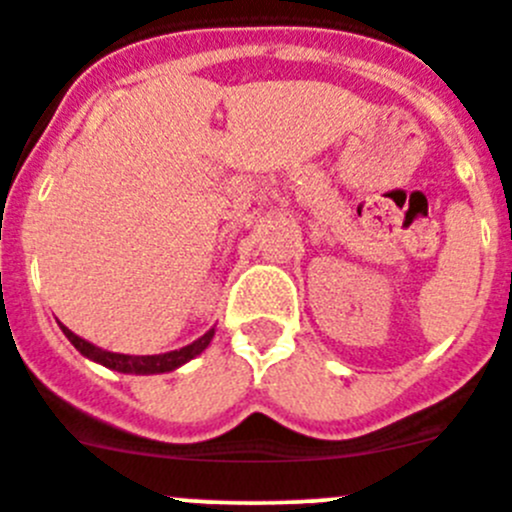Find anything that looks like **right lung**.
<instances>
[{
	"label": "right lung",
	"instance_id": "1",
	"mask_svg": "<svg viewBox=\"0 0 512 512\" xmlns=\"http://www.w3.org/2000/svg\"><path fill=\"white\" fill-rule=\"evenodd\" d=\"M60 329H62V334L70 339L72 347H75L77 352L82 354V357H87L90 362H97V364H102V367L115 369V372H123V374H165V372H173V369L183 367L186 362L196 359L201 352H206V347L211 344L213 334H216V329H208V332L203 334L201 339H196V342L188 344V347L173 349V352H165V354H143V357H138V354L107 352V349L95 347V344H90L87 339L77 337L75 332H70L65 324H60Z\"/></svg>",
	"mask_w": 512,
	"mask_h": 512
}]
</instances>
